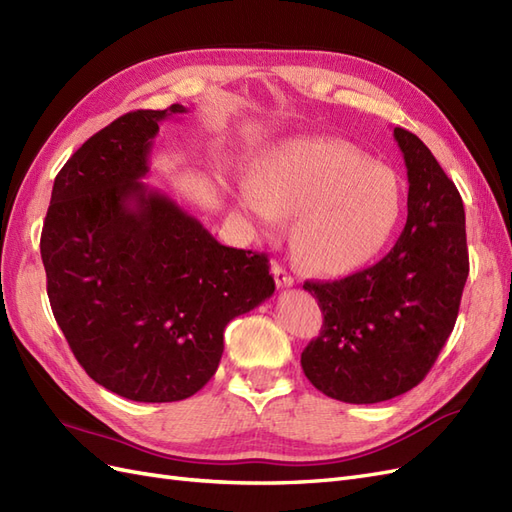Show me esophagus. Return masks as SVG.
<instances>
[{
    "instance_id": "esophagus-1",
    "label": "esophagus",
    "mask_w": 512,
    "mask_h": 512,
    "mask_svg": "<svg viewBox=\"0 0 512 512\" xmlns=\"http://www.w3.org/2000/svg\"><path fill=\"white\" fill-rule=\"evenodd\" d=\"M271 271H273V277H275V284H277V288H290L292 284H294V277L280 265V262H273V267H271Z\"/></svg>"
}]
</instances>
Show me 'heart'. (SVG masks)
Masks as SVG:
<instances>
[{
	"label": "heart",
	"instance_id": "1",
	"mask_svg": "<svg viewBox=\"0 0 512 512\" xmlns=\"http://www.w3.org/2000/svg\"><path fill=\"white\" fill-rule=\"evenodd\" d=\"M406 185L391 166L337 138L277 143L250 179L232 190V207L265 235L297 213L292 252L309 273L346 277L374 262L399 226Z\"/></svg>",
	"mask_w": 512,
	"mask_h": 512
}]
</instances>
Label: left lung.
<instances>
[{
    "instance_id": "8db88e82",
    "label": "left lung",
    "mask_w": 512,
    "mask_h": 512,
    "mask_svg": "<svg viewBox=\"0 0 512 512\" xmlns=\"http://www.w3.org/2000/svg\"><path fill=\"white\" fill-rule=\"evenodd\" d=\"M408 168L404 232L374 267L305 282L324 314L301 354L307 380L346 404L404 395L436 363L468 280L466 211L455 183L416 134L395 128Z\"/></svg>"
}]
</instances>
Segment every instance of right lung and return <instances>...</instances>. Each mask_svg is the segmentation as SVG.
Listing matches in <instances>:
<instances>
[{
    "label": "right lung",
    "instance_id": "right-lung-1",
    "mask_svg": "<svg viewBox=\"0 0 512 512\" xmlns=\"http://www.w3.org/2000/svg\"><path fill=\"white\" fill-rule=\"evenodd\" d=\"M183 113L134 111L85 141L55 177L40 239L53 316L76 361L145 404L203 389L226 324L275 290L265 254L215 241L141 181L160 121Z\"/></svg>",
    "mask_w": 512,
    "mask_h": 512
}]
</instances>
